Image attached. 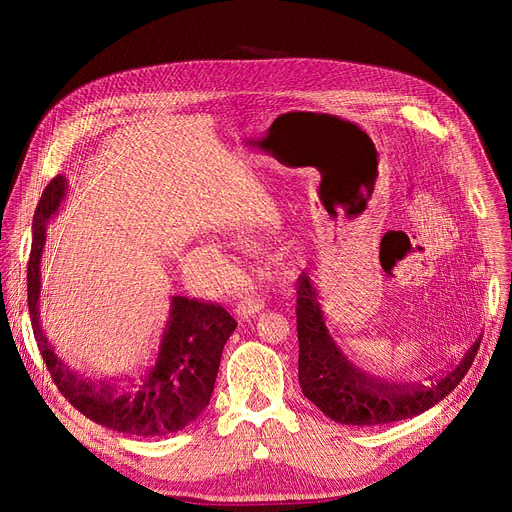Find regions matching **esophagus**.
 <instances>
[{
  "label": "esophagus",
  "instance_id": "1",
  "mask_svg": "<svg viewBox=\"0 0 512 512\" xmlns=\"http://www.w3.org/2000/svg\"><path fill=\"white\" fill-rule=\"evenodd\" d=\"M262 309H265V301L258 299V297H250V299H245V301H241V303L237 305L235 314H237V318H239L241 322H245V320H250V318L258 316V314L262 312Z\"/></svg>",
  "mask_w": 512,
  "mask_h": 512
}]
</instances>
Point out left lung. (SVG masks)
<instances>
[{"label":"left lung","instance_id":"8db88e82","mask_svg":"<svg viewBox=\"0 0 512 512\" xmlns=\"http://www.w3.org/2000/svg\"><path fill=\"white\" fill-rule=\"evenodd\" d=\"M297 335L303 395L335 423L359 427L406 421L436 406L466 376L480 346L478 335L459 363L440 376H431V384L380 380L356 367L337 346L318 288L305 273L297 282Z\"/></svg>","mask_w":512,"mask_h":512}]
</instances>
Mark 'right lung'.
<instances>
[{
    "label": "right lung",
    "mask_w": 512,
    "mask_h": 512,
    "mask_svg": "<svg viewBox=\"0 0 512 512\" xmlns=\"http://www.w3.org/2000/svg\"><path fill=\"white\" fill-rule=\"evenodd\" d=\"M68 188L64 175H57L44 188L34 213L32 254L27 265L29 316L46 369L51 371L61 395L102 427L141 438L181 431L209 406L222 350L237 329V322L222 305L170 297L158 352L141 376L91 380L70 369L40 324V260L46 228L66 203Z\"/></svg>",
    "instance_id": "1"
}]
</instances>
